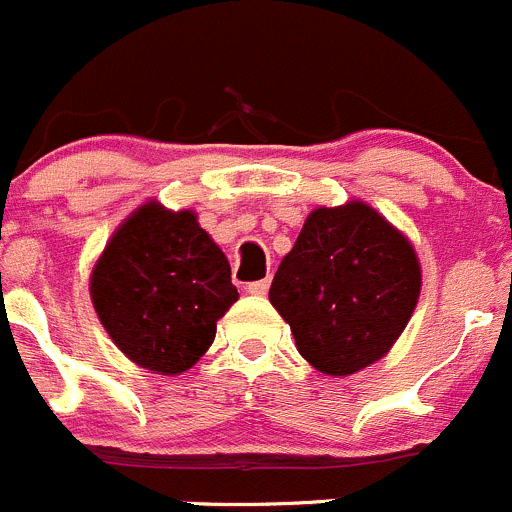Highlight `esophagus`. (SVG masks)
I'll list each match as a JSON object with an SVG mask.
<instances>
[{
  "mask_svg": "<svg viewBox=\"0 0 512 512\" xmlns=\"http://www.w3.org/2000/svg\"><path fill=\"white\" fill-rule=\"evenodd\" d=\"M269 284H271V279L251 281V284L246 286V291H248V294H253V296H264L266 291H269Z\"/></svg>",
  "mask_w": 512,
  "mask_h": 512,
  "instance_id": "obj_1",
  "label": "esophagus"
}]
</instances>
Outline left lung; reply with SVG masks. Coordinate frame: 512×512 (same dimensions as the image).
Segmentation results:
<instances>
[{"label": "left lung", "instance_id": "8db88e82", "mask_svg": "<svg viewBox=\"0 0 512 512\" xmlns=\"http://www.w3.org/2000/svg\"><path fill=\"white\" fill-rule=\"evenodd\" d=\"M420 284L412 243L354 201L309 213L269 299L289 321L301 357L344 377L389 352L415 311Z\"/></svg>", "mask_w": 512, "mask_h": 512}]
</instances>
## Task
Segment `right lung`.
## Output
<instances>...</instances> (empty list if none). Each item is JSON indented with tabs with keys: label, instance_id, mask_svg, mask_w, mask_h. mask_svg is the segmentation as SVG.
Listing matches in <instances>:
<instances>
[{
	"label": "right lung",
	"instance_id": "right-lung-1",
	"mask_svg": "<svg viewBox=\"0 0 512 512\" xmlns=\"http://www.w3.org/2000/svg\"><path fill=\"white\" fill-rule=\"evenodd\" d=\"M90 294L113 342L160 374L193 367L238 299L228 259L196 213H170L158 203L115 231L92 271Z\"/></svg>",
	"mask_w": 512,
	"mask_h": 512
}]
</instances>
